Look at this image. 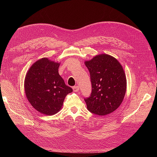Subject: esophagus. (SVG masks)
I'll use <instances>...</instances> for the list:
<instances>
[{
    "label": "esophagus",
    "mask_w": 157,
    "mask_h": 157,
    "mask_svg": "<svg viewBox=\"0 0 157 157\" xmlns=\"http://www.w3.org/2000/svg\"><path fill=\"white\" fill-rule=\"evenodd\" d=\"M73 89L74 92H78L79 90V87L78 86H75L73 87Z\"/></svg>",
    "instance_id": "obj_1"
}]
</instances>
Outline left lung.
Instances as JSON below:
<instances>
[{"mask_svg": "<svg viewBox=\"0 0 157 157\" xmlns=\"http://www.w3.org/2000/svg\"><path fill=\"white\" fill-rule=\"evenodd\" d=\"M90 75L92 93L85 98L89 111L106 115L121 105L126 90V78L118 61L108 54H99L85 61Z\"/></svg>", "mask_w": 157, "mask_h": 157, "instance_id": "obj_1", "label": "left lung"}]
</instances>
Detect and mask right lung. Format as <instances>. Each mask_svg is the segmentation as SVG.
Here are the masks:
<instances>
[{
    "label": "right lung",
    "instance_id": "obj_1",
    "mask_svg": "<svg viewBox=\"0 0 157 157\" xmlns=\"http://www.w3.org/2000/svg\"><path fill=\"white\" fill-rule=\"evenodd\" d=\"M59 63L44 58L36 61L26 74V97L37 111L46 115L60 111L67 95L73 89L65 84L58 73Z\"/></svg>",
    "mask_w": 157,
    "mask_h": 157
}]
</instances>
